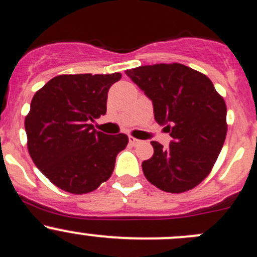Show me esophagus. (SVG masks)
I'll use <instances>...</instances> for the list:
<instances>
[{
    "label": "esophagus",
    "instance_id": "34e87169",
    "mask_svg": "<svg viewBox=\"0 0 257 257\" xmlns=\"http://www.w3.org/2000/svg\"><path fill=\"white\" fill-rule=\"evenodd\" d=\"M128 141H130V144L133 146H136V145H139V144H141V140L133 138V136H128Z\"/></svg>",
    "mask_w": 257,
    "mask_h": 257
}]
</instances>
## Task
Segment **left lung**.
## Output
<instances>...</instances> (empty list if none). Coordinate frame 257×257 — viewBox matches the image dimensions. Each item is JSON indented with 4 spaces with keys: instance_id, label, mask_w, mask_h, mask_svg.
Listing matches in <instances>:
<instances>
[{
    "instance_id": "8db88e82",
    "label": "left lung",
    "mask_w": 257,
    "mask_h": 257,
    "mask_svg": "<svg viewBox=\"0 0 257 257\" xmlns=\"http://www.w3.org/2000/svg\"><path fill=\"white\" fill-rule=\"evenodd\" d=\"M124 73L153 102L155 121L173 138L168 149L151 141L154 155L143 163L146 179L169 193L197 187L212 170L226 139L223 98L208 77L179 63Z\"/></svg>"
}]
</instances>
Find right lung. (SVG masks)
I'll return each mask as SVG.
<instances>
[{"mask_svg":"<svg viewBox=\"0 0 257 257\" xmlns=\"http://www.w3.org/2000/svg\"><path fill=\"white\" fill-rule=\"evenodd\" d=\"M119 79V73L58 75L33 97L25 118L29 154L60 189L84 194L112 175L128 138L96 131L90 122L106 114L108 89Z\"/></svg>","mask_w":257,"mask_h":257,"instance_id":"1","label":"right lung"}]
</instances>
